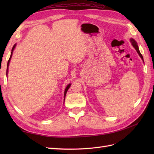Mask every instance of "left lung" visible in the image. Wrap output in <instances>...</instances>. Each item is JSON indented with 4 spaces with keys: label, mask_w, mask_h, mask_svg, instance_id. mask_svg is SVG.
Returning a JSON list of instances; mask_svg holds the SVG:
<instances>
[{
    "label": "left lung",
    "mask_w": 154,
    "mask_h": 154,
    "mask_svg": "<svg viewBox=\"0 0 154 154\" xmlns=\"http://www.w3.org/2000/svg\"><path fill=\"white\" fill-rule=\"evenodd\" d=\"M130 42H131V44H132V45H133V47L136 49V51L138 52V54H139V55H140V57H141V58H142V60L143 61V56H142V55L141 54V53H140V50H139L138 45V44H137L136 42L134 40V39L131 38V39H130Z\"/></svg>",
    "instance_id": "obj_1"
}]
</instances>
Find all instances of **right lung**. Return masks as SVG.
I'll return each instance as SVG.
<instances>
[{
    "label": "right lung",
    "mask_w": 154,
    "mask_h": 154,
    "mask_svg": "<svg viewBox=\"0 0 154 154\" xmlns=\"http://www.w3.org/2000/svg\"><path fill=\"white\" fill-rule=\"evenodd\" d=\"M15 47H16V44H14V46H13V48H12V51H11V57H10L9 60H8V63H7V69H6V75H7V74H8V66H9V63H10V61H11V57H12V52H13V51H14V50ZM70 86H71V84H69L67 86V87L65 88V92H64V99H65V95H66L67 91H68L69 88L70 87ZM64 100H65V99H64Z\"/></svg>",
    "instance_id": "right-lung-1"
}]
</instances>
